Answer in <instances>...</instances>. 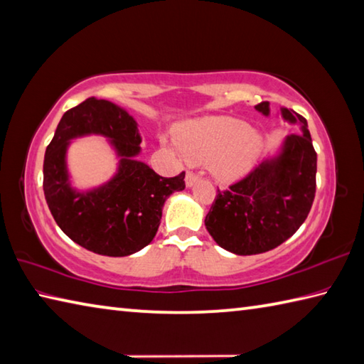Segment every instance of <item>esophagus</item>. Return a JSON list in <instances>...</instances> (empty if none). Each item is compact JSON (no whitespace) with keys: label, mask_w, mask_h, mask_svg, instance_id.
Wrapping results in <instances>:
<instances>
[{"label":"esophagus","mask_w":364,"mask_h":364,"mask_svg":"<svg viewBox=\"0 0 364 364\" xmlns=\"http://www.w3.org/2000/svg\"><path fill=\"white\" fill-rule=\"evenodd\" d=\"M196 181H198V176L193 173V171H187V174H185V183H187V187L195 185Z\"/></svg>","instance_id":"34e87169"}]
</instances>
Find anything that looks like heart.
Returning <instances> with one entry per match:
<instances>
[{
  "label": "heart",
  "instance_id": "1",
  "mask_svg": "<svg viewBox=\"0 0 364 364\" xmlns=\"http://www.w3.org/2000/svg\"><path fill=\"white\" fill-rule=\"evenodd\" d=\"M177 141L185 159L210 161V173L222 182H235L249 173L263 147L262 136L245 122L223 115L187 123Z\"/></svg>",
  "mask_w": 364,
  "mask_h": 364
}]
</instances>
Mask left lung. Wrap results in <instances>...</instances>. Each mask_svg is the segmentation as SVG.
I'll use <instances>...</instances> for the list:
<instances>
[{
  "mask_svg": "<svg viewBox=\"0 0 364 364\" xmlns=\"http://www.w3.org/2000/svg\"><path fill=\"white\" fill-rule=\"evenodd\" d=\"M269 114V102L255 106ZM284 119L299 122L303 132L287 136L282 152L266 160L217 196L205 215L214 241L236 255H257L291 237L309 215L315 198V154L303 115L282 109Z\"/></svg>",
  "mask_w": 364,
  "mask_h": 364,
  "instance_id": "obj_1",
  "label": "left lung"
}]
</instances>
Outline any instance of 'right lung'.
Segmentation results:
<instances>
[{"mask_svg": "<svg viewBox=\"0 0 364 364\" xmlns=\"http://www.w3.org/2000/svg\"><path fill=\"white\" fill-rule=\"evenodd\" d=\"M111 137L122 156L119 173L106 186L77 194L67 183V141L82 134ZM141 138L136 122L111 101L87 98L61 117L44 156V195L55 222L84 249L106 257H127L152 242L164 201L185 188V173L161 177L136 161Z\"/></svg>", "mask_w": 364, "mask_h": 364, "instance_id": "right-lung-1", "label": "right lung"}]
</instances>
